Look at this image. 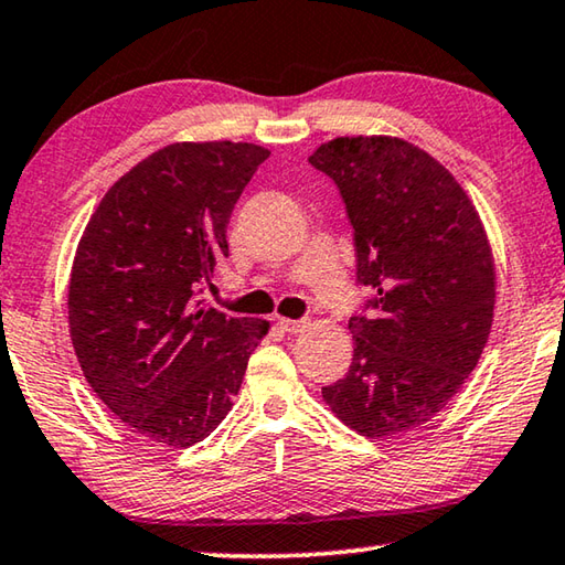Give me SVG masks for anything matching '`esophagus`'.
Returning a JSON list of instances; mask_svg holds the SVG:
<instances>
[{
  "instance_id": "esophagus-1",
  "label": "esophagus",
  "mask_w": 565,
  "mask_h": 565,
  "mask_svg": "<svg viewBox=\"0 0 565 565\" xmlns=\"http://www.w3.org/2000/svg\"><path fill=\"white\" fill-rule=\"evenodd\" d=\"M277 328H280L282 332H288V334H298V332H302L305 328H308V322H305V320H290V318H277Z\"/></svg>"
}]
</instances>
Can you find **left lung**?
<instances>
[{
  "label": "left lung",
  "instance_id": "obj_1",
  "mask_svg": "<svg viewBox=\"0 0 565 565\" xmlns=\"http://www.w3.org/2000/svg\"><path fill=\"white\" fill-rule=\"evenodd\" d=\"M310 163L340 188L375 310L350 318V372L322 397L362 437H392L439 414L479 364L497 302L491 247L457 178L409 141L334 138Z\"/></svg>",
  "mask_w": 565,
  "mask_h": 565
}]
</instances>
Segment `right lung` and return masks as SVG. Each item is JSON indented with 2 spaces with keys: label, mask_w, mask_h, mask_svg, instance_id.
Returning <instances> with one entry per match:
<instances>
[{
  "label": "right lung",
  "mask_w": 565,
  "mask_h": 565,
  "mask_svg": "<svg viewBox=\"0 0 565 565\" xmlns=\"http://www.w3.org/2000/svg\"><path fill=\"white\" fill-rule=\"evenodd\" d=\"M270 151L171 143L108 188L78 241L68 332L86 382L161 447L203 441L233 407L265 320L193 300L227 257V223Z\"/></svg>",
  "instance_id": "1"
}]
</instances>
